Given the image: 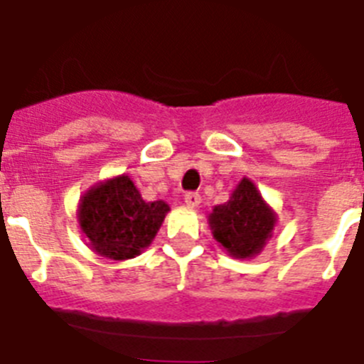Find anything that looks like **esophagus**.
Instances as JSON below:
<instances>
[{"label": "esophagus", "mask_w": 364, "mask_h": 364, "mask_svg": "<svg viewBox=\"0 0 364 364\" xmlns=\"http://www.w3.org/2000/svg\"><path fill=\"white\" fill-rule=\"evenodd\" d=\"M200 200H202V197H200V195H198V193H193V191L186 193L184 202L189 205V208H197V205L200 204Z\"/></svg>", "instance_id": "1"}]
</instances>
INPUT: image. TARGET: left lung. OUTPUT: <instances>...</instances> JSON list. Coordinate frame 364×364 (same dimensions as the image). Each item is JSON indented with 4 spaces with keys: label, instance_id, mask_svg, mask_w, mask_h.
<instances>
[{
    "label": "left lung",
    "instance_id": "obj_1",
    "mask_svg": "<svg viewBox=\"0 0 364 364\" xmlns=\"http://www.w3.org/2000/svg\"><path fill=\"white\" fill-rule=\"evenodd\" d=\"M213 237L235 259H252L262 252L275 228V211L260 197L252 180L242 178L226 204L210 213Z\"/></svg>",
    "mask_w": 364,
    "mask_h": 364
}]
</instances>
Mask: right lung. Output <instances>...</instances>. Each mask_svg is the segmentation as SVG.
Returning a JSON list of instances; mask_svg holds the SVG:
<instances>
[{
  "instance_id": "add662e5",
  "label": "right lung",
  "mask_w": 364,
  "mask_h": 364,
  "mask_svg": "<svg viewBox=\"0 0 364 364\" xmlns=\"http://www.w3.org/2000/svg\"><path fill=\"white\" fill-rule=\"evenodd\" d=\"M167 211L166 202H146L133 180L120 175L83 195L78 222L92 252L112 260H127L153 242Z\"/></svg>"
}]
</instances>
